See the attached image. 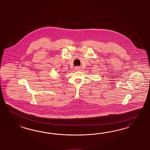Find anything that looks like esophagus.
<instances>
[{
	"label": "esophagus",
	"mask_w": 150,
	"mask_h": 150,
	"mask_svg": "<svg viewBox=\"0 0 150 150\" xmlns=\"http://www.w3.org/2000/svg\"><path fill=\"white\" fill-rule=\"evenodd\" d=\"M75 69L76 70H80V68L79 67H76L75 68Z\"/></svg>",
	"instance_id": "1"
}]
</instances>
